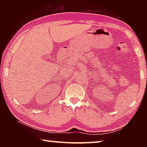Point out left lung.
<instances>
[{
	"label": "left lung",
	"instance_id": "left-lung-1",
	"mask_svg": "<svg viewBox=\"0 0 147 147\" xmlns=\"http://www.w3.org/2000/svg\"><path fill=\"white\" fill-rule=\"evenodd\" d=\"M146 82H147V81H146Z\"/></svg>",
	"mask_w": 147,
	"mask_h": 147
}]
</instances>
